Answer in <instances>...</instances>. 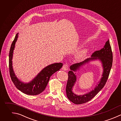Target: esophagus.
I'll use <instances>...</instances> for the list:
<instances>
[{
  "mask_svg": "<svg viewBox=\"0 0 121 121\" xmlns=\"http://www.w3.org/2000/svg\"><path fill=\"white\" fill-rule=\"evenodd\" d=\"M68 69H69V66L67 64H65L64 65H63V66H62V69L65 71L68 70Z\"/></svg>",
  "mask_w": 121,
  "mask_h": 121,
  "instance_id": "34e87169",
  "label": "esophagus"
}]
</instances>
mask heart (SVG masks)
Wrapping results in <instances>:
<instances>
[{"label": "heart", "instance_id": "heart-1", "mask_svg": "<svg viewBox=\"0 0 121 121\" xmlns=\"http://www.w3.org/2000/svg\"><path fill=\"white\" fill-rule=\"evenodd\" d=\"M88 53V50L86 48H83L79 50L75 55V59L77 61H81L84 60Z\"/></svg>", "mask_w": 121, "mask_h": 121}]
</instances>
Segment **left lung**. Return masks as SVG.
Instances as JSON below:
<instances>
[{"label": "left lung", "instance_id": "obj_1", "mask_svg": "<svg viewBox=\"0 0 121 121\" xmlns=\"http://www.w3.org/2000/svg\"><path fill=\"white\" fill-rule=\"evenodd\" d=\"M99 60L101 62L103 69L102 77L94 89L82 95L75 94L72 88L76 81V76L74 72L79 70L81 67L90 61ZM112 63V53L109 40L104 46L99 51L95 52L91 57L84 61L73 64L70 66V70L68 72V80L66 86V94L68 99L75 104H82L91 100L104 86L108 79Z\"/></svg>", "mask_w": 121, "mask_h": 121}]
</instances>
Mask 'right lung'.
I'll list each match as a JSON object with an SVG mask.
<instances>
[{
	"instance_id": "obj_1",
	"label": "right lung",
	"mask_w": 121,
	"mask_h": 121,
	"mask_svg": "<svg viewBox=\"0 0 121 121\" xmlns=\"http://www.w3.org/2000/svg\"><path fill=\"white\" fill-rule=\"evenodd\" d=\"M18 37L17 33L11 44L9 54V67L11 78L16 87L20 91L28 95H37L45 89L51 76L62 67V63L50 64L43 68L34 79L28 83L20 81L16 76L12 66V59L16 43Z\"/></svg>"
}]
</instances>
